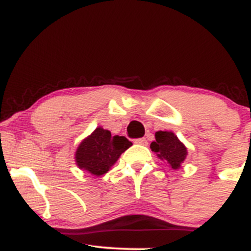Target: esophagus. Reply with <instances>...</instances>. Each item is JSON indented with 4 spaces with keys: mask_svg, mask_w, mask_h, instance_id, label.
Here are the masks:
<instances>
[{
    "mask_svg": "<svg viewBox=\"0 0 251 251\" xmlns=\"http://www.w3.org/2000/svg\"><path fill=\"white\" fill-rule=\"evenodd\" d=\"M134 143L138 144V145H148V140L145 138H138V139L134 140Z\"/></svg>",
    "mask_w": 251,
    "mask_h": 251,
    "instance_id": "esophagus-1",
    "label": "esophagus"
}]
</instances>
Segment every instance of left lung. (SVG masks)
Here are the masks:
<instances>
[{
  "label": "left lung",
  "mask_w": 251,
  "mask_h": 251,
  "mask_svg": "<svg viewBox=\"0 0 251 251\" xmlns=\"http://www.w3.org/2000/svg\"><path fill=\"white\" fill-rule=\"evenodd\" d=\"M154 138L155 140L150 145L152 152H154L160 160L168 163L172 170L179 169L188 155L186 146L171 131L155 132Z\"/></svg>",
  "instance_id": "8db88e82"
}]
</instances>
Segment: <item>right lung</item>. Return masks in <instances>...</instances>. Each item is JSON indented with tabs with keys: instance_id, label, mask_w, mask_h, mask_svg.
Returning <instances> with one entry per match:
<instances>
[{
	"instance_id": "obj_1",
	"label": "right lung",
	"mask_w": 251,
	"mask_h": 251,
	"mask_svg": "<svg viewBox=\"0 0 251 251\" xmlns=\"http://www.w3.org/2000/svg\"><path fill=\"white\" fill-rule=\"evenodd\" d=\"M129 146L132 143L125 137L112 135L108 129L99 126L81 140L74 158L77 168L99 177L109 171Z\"/></svg>"
}]
</instances>
